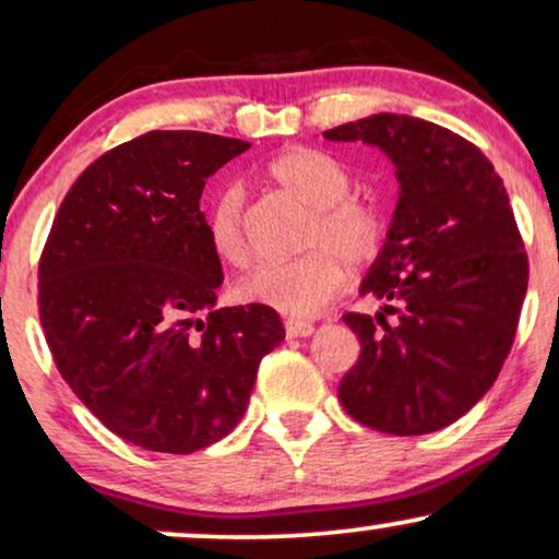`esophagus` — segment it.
<instances>
[{
    "label": "esophagus",
    "mask_w": 559,
    "mask_h": 559,
    "mask_svg": "<svg viewBox=\"0 0 559 559\" xmlns=\"http://www.w3.org/2000/svg\"><path fill=\"white\" fill-rule=\"evenodd\" d=\"M285 334L290 336V340H295V336H308V334H313V323L290 319V321H285Z\"/></svg>",
    "instance_id": "1"
}]
</instances>
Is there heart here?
<instances>
[{
	"mask_svg": "<svg viewBox=\"0 0 559 559\" xmlns=\"http://www.w3.org/2000/svg\"><path fill=\"white\" fill-rule=\"evenodd\" d=\"M264 176L311 206L306 243L316 248L290 261H261L238 282L236 295L290 319H311L342 290L344 261L360 266L376 257L385 223L373 204L349 197L353 170L323 150H285L266 163ZM204 227L219 259L243 264L248 240L240 189L225 186L212 197Z\"/></svg>",
	"mask_w": 559,
	"mask_h": 559,
	"instance_id": "obj_1",
	"label": "heart"
}]
</instances>
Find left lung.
Returning <instances> with one entry per match:
<instances>
[{"mask_svg": "<svg viewBox=\"0 0 559 559\" xmlns=\"http://www.w3.org/2000/svg\"><path fill=\"white\" fill-rule=\"evenodd\" d=\"M323 140L378 147L399 181L385 243L360 285L383 308L342 316L360 357L340 402L391 436L443 430L490 391L511 353L528 285L511 199L479 147L417 116L373 114Z\"/></svg>", "mask_w": 559, "mask_h": 559, "instance_id": "obj_1", "label": "left lung"}]
</instances>
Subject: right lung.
Instances as JSON below:
<instances>
[{
	"instance_id": "obj_1",
	"label": "right lung",
	"mask_w": 559,
	"mask_h": 559,
	"mask_svg": "<svg viewBox=\"0 0 559 559\" xmlns=\"http://www.w3.org/2000/svg\"><path fill=\"white\" fill-rule=\"evenodd\" d=\"M248 147L204 132L136 136L74 181L48 233L38 306L59 373L108 430L147 451L225 438L261 357L285 340L272 308H215L223 264L199 199Z\"/></svg>"
}]
</instances>
